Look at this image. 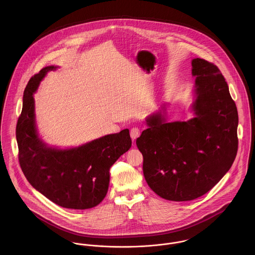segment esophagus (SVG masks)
Instances as JSON below:
<instances>
[{"instance_id": "esophagus-1", "label": "esophagus", "mask_w": 255, "mask_h": 255, "mask_svg": "<svg viewBox=\"0 0 255 255\" xmlns=\"http://www.w3.org/2000/svg\"><path fill=\"white\" fill-rule=\"evenodd\" d=\"M139 134H140V130L137 127H133V129H131L130 135L133 140H135L139 136Z\"/></svg>"}]
</instances>
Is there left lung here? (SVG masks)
<instances>
[{"label":"left lung","mask_w":255,"mask_h":255,"mask_svg":"<svg viewBox=\"0 0 255 255\" xmlns=\"http://www.w3.org/2000/svg\"><path fill=\"white\" fill-rule=\"evenodd\" d=\"M194 118L168 122L166 104L146 118L136 138L150 188L174 202L208 192L231 169L238 149V113L224 76L207 61H191Z\"/></svg>","instance_id":"obj_1"}]
</instances>
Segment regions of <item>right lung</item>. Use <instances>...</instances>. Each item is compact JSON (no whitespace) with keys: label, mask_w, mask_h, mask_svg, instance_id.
I'll return each instance as SVG.
<instances>
[{"label":"right lung","mask_w":255,"mask_h":255,"mask_svg":"<svg viewBox=\"0 0 255 255\" xmlns=\"http://www.w3.org/2000/svg\"><path fill=\"white\" fill-rule=\"evenodd\" d=\"M56 69H42L24 89L16 126L19 161L28 182L51 202L65 208L88 209L105 198L110 167L131 148L132 140L129 130L124 129L76 147L48 145L37 130L33 95L47 73Z\"/></svg>","instance_id":"obj_1"}]
</instances>
